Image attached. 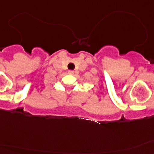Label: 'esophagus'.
I'll return each instance as SVG.
<instances>
[{"mask_svg":"<svg viewBox=\"0 0 154 154\" xmlns=\"http://www.w3.org/2000/svg\"><path fill=\"white\" fill-rule=\"evenodd\" d=\"M68 73L71 75H73L74 74V71H69V72H68Z\"/></svg>","mask_w":154,"mask_h":154,"instance_id":"34e87169","label":"esophagus"}]
</instances>
